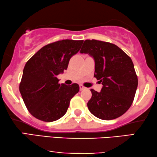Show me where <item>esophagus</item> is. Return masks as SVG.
Segmentation results:
<instances>
[{"label": "esophagus", "mask_w": 157, "mask_h": 157, "mask_svg": "<svg viewBox=\"0 0 157 157\" xmlns=\"http://www.w3.org/2000/svg\"><path fill=\"white\" fill-rule=\"evenodd\" d=\"M79 89H80V91H83V90L86 89V87H84L82 85H80V86H79Z\"/></svg>", "instance_id": "esophagus-1"}]
</instances>
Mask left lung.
I'll return each mask as SVG.
<instances>
[{
	"mask_svg": "<svg viewBox=\"0 0 157 157\" xmlns=\"http://www.w3.org/2000/svg\"><path fill=\"white\" fill-rule=\"evenodd\" d=\"M80 52L94 58V77L103 85L100 92L91 89L90 112L103 120L121 117L132 106L138 86L131 58L115 44L94 39L86 40Z\"/></svg>",
	"mask_w": 157,
	"mask_h": 157,
	"instance_id": "8db88e82",
	"label": "left lung"
}]
</instances>
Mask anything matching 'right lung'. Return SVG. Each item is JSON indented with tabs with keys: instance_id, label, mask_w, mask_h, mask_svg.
<instances>
[{
	"instance_id": "obj_1",
	"label": "right lung",
	"mask_w": 157,
	"mask_h": 157,
	"mask_svg": "<svg viewBox=\"0 0 157 157\" xmlns=\"http://www.w3.org/2000/svg\"><path fill=\"white\" fill-rule=\"evenodd\" d=\"M83 42L66 39L51 43L26 62L19 90L27 109L36 119L51 122L66 113L79 86L60 84L57 76L67 69L70 59L78 52Z\"/></svg>"
}]
</instances>
